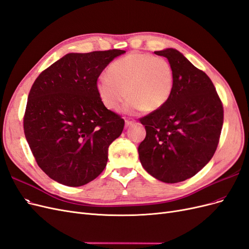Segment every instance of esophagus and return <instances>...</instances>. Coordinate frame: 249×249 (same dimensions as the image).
I'll return each instance as SVG.
<instances>
[{
    "label": "esophagus",
    "mask_w": 249,
    "mask_h": 249,
    "mask_svg": "<svg viewBox=\"0 0 249 249\" xmlns=\"http://www.w3.org/2000/svg\"><path fill=\"white\" fill-rule=\"evenodd\" d=\"M133 123H134V120H133L132 118H126V119H125V126H126V127L132 125Z\"/></svg>",
    "instance_id": "obj_1"
}]
</instances>
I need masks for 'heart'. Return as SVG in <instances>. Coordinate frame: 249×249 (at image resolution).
I'll use <instances>...</instances> for the list:
<instances>
[{
    "instance_id": "heart-1",
    "label": "heart",
    "mask_w": 249,
    "mask_h": 249,
    "mask_svg": "<svg viewBox=\"0 0 249 249\" xmlns=\"http://www.w3.org/2000/svg\"><path fill=\"white\" fill-rule=\"evenodd\" d=\"M108 76H101L96 90L108 109H117L129 98L122 110L133 114L142 109L152 113L161 108L171 98L175 73L164 58L146 53H131L118 59L107 68Z\"/></svg>"
}]
</instances>
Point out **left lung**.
I'll list each match as a JSON object with an SVG mask.
<instances>
[{
    "label": "left lung",
    "mask_w": 249,
    "mask_h": 249,
    "mask_svg": "<svg viewBox=\"0 0 249 249\" xmlns=\"http://www.w3.org/2000/svg\"><path fill=\"white\" fill-rule=\"evenodd\" d=\"M172 64L175 81L164 106L140 119L146 138L139 146L142 167L164 183L194 177L213 157L223 124V107L204 71L174 49L154 52Z\"/></svg>",
    "instance_id": "obj_1"
}]
</instances>
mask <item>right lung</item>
I'll return each instance as SVG.
<instances>
[{"mask_svg":"<svg viewBox=\"0 0 249 249\" xmlns=\"http://www.w3.org/2000/svg\"><path fill=\"white\" fill-rule=\"evenodd\" d=\"M125 51L71 53L36 78L29 93L23 130L39 167L63 185L93 181L107 162L108 147L124 120L101 102L96 84Z\"/></svg>","mask_w":249,"mask_h":249,"instance_id":"add662e5","label":"right lung"}]
</instances>
